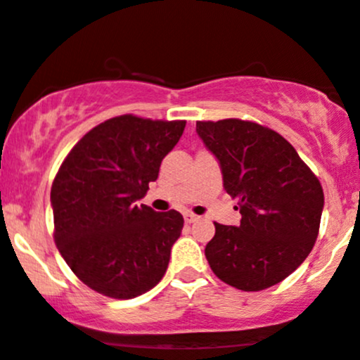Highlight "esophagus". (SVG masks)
<instances>
[{
	"label": "esophagus",
	"instance_id": "esophagus-1",
	"mask_svg": "<svg viewBox=\"0 0 360 360\" xmlns=\"http://www.w3.org/2000/svg\"><path fill=\"white\" fill-rule=\"evenodd\" d=\"M184 220H186V223H194V221L200 220V217L191 212H188V213H184Z\"/></svg>",
	"mask_w": 360,
	"mask_h": 360
}]
</instances>
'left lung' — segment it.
I'll return each instance as SVG.
<instances>
[{"label":"left lung","instance_id":"8db88e82","mask_svg":"<svg viewBox=\"0 0 360 360\" xmlns=\"http://www.w3.org/2000/svg\"><path fill=\"white\" fill-rule=\"evenodd\" d=\"M196 131L220 160L223 188L238 201V226L214 221L205 255L218 279L262 291L286 279L315 245L323 189L283 135L249 120L198 122Z\"/></svg>","mask_w":360,"mask_h":360}]
</instances>
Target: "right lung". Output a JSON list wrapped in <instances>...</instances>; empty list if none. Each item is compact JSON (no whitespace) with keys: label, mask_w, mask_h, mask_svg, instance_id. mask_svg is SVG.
I'll return each mask as SVG.
<instances>
[{"label":"right lung","mask_w":360,"mask_h":360,"mask_svg":"<svg viewBox=\"0 0 360 360\" xmlns=\"http://www.w3.org/2000/svg\"><path fill=\"white\" fill-rule=\"evenodd\" d=\"M186 120L120 115L91 128L53 177V240L93 291L115 300L147 292L166 274L184 218L139 205Z\"/></svg>","instance_id":"right-lung-1"}]
</instances>
